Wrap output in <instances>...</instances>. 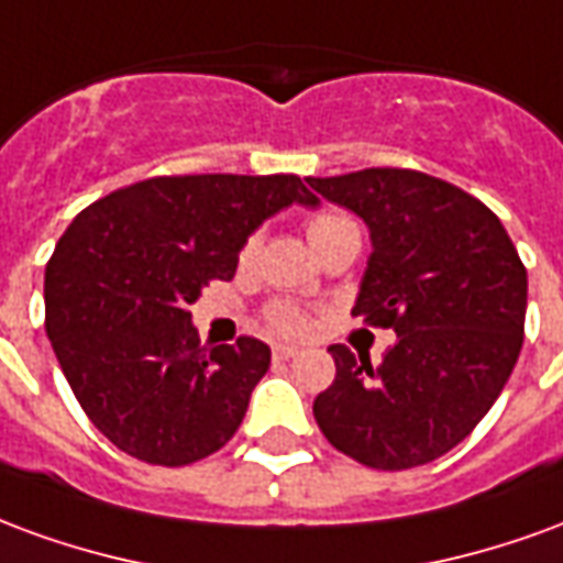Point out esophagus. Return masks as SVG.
Here are the masks:
<instances>
[{
	"instance_id": "esophagus-1",
	"label": "esophagus",
	"mask_w": 563,
	"mask_h": 563,
	"mask_svg": "<svg viewBox=\"0 0 563 563\" xmlns=\"http://www.w3.org/2000/svg\"><path fill=\"white\" fill-rule=\"evenodd\" d=\"M274 358H295L298 355V346H289V343H274Z\"/></svg>"
}]
</instances>
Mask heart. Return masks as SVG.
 I'll use <instances>...</instances> for the list:
<instances>
[{"label": "heart", "mask_w": 563, "mask_h": 563, "mask_svg": "<svg viewBox=\"0 0 563 563\" xmlns=\"http://www.w3.org/2000/svg\"><path fill=\"white\" fill-rule=\"evenodd\" d=\"M307 229V238H310V244H313V250L317 246H322L329 238H334V234L341 232H350V229H358L355 225V220L350 217V213H341V210H319V213H313V217H307L305 222ZM258 253V234H250L244 244H241V253H238V265L241 268H250L253 265V258H256ZM265 319H268V325L274 331H283V334H301V331H307V325H310V319H307V313L301 310V307L295 305H271L268 310H265Z\"/></svg>", "instance_id": "obj_1"}]
</instances>
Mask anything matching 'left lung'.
Instances as JSON below:
<instances>
[{"label": "left lung", "instance_id": "1", "mask_svg": "<svg viewBox=\"0 0 563 563\" xmlns=\"http://www.w3.org/2000/svg\"><path fill=\"white\" fill-rule=\"evenodd\" d=\"M371 229L353 317L391 329L383 353L334 343V383L313 416L334 449L374 471L446 455L479 424L519 362L528 271L479 198L410 168L307 177Z\"/></svg>", "mask_w": 563, "mask_h": 563}]
</instances>
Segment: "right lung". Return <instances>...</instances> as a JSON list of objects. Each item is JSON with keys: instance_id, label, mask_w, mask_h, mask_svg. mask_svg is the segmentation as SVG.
<instances>
[{"instance_id": "1", "label": "right lung", "mask_w": 563, "mask_h": 563, "mask_svg": "<svg viewBox=\"0 0 563 563\" xmlns=\"http://www.w3.org/2000/svg\"><path fill=\"white\" fill-rule=\"evenodd\" d=\"M317 205L298 174H174L71 220L44 271V325L75 398L117 449L184 467L222 449L271 365L256 338L201 346L189 305L232 280L277 210Z\"/></svg>"}]
</instances>
